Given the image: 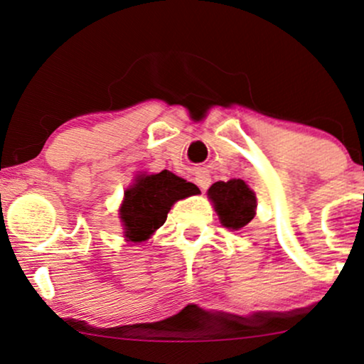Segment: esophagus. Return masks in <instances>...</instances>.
<instances>
[{"label": "esophagus", "instance_id": "obj_1", "mask_svg": "<svg viewBox=\"0 0 364 364\" xmlns=\"http://www.w3.org/2000/svg\"><path fill=\"white\" fill-rule=\"evenodd\" d=\"M195 181H196V185L200 186V190H207V188L210 186V181H212V179H210L208 174L203 171V173L196 174Z\"/></svg>", "mask_w": 364, "mask_h": 364}]
</instances>
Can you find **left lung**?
<instances>
[{
    "mask_svg": "<svg viewBox=\"0 0 364 364\" xmlns=\"http://www.w3.org/2000/svg\"><path fill=\"white\" fill-rule=\"evenodd\" d=\"M208 198L215 205L218 218L227 229H242L256 215V195L242 179L213 183Z\"/></svg>",
    "mask_w": 364,
    "mask_h": 364,
    "instance_id": "8db88e82",
    "label": "left lung"
}]
</instances>
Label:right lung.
<instances>
[{"instance_id":"right-lung-1","label":"right lung","mask_w":364,"mask_h":364,"mask_svg":"<svg viewBox=\"0 0 364 364\" xmlns=\"http://www.w3.org/2000/svg\"><path fill=\"white\" fill-rule=\"evenodd\" d=\"M198 191L193 183H188L166 169L157 174L137 176L134 185L125 191V198L118 210L127 240H147L164 224L174 201Z\"/></svg>"}]
</instances>
